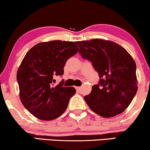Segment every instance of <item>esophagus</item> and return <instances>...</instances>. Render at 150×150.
Returning <instances> with one entry per match:
<instances>
[{"label": "esophagus", "mask_w": 150, "mask_h": 150, "mask_svg": "<svg viewBox=\"0 0 150 150\" xmlns=\"http://www.w3.org/2000/svg\"><path fill=\"white\" fill-rule=\"evenodd\" d=\"M76 89L78 92H80V91H81V87H80V86H76Z\"/></svg>", "instance_id": "1"}]
</instances>
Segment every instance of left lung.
Returning a JSON list of instances; mask_svg holds the SVG:
<instances>
[{"mask_svg":"<svg viewBox=\"0 0 150 150\" xmlns=\"http://www.w3.org/2000/svg\"><path fill=\"white\" fill-rule=\"evenodd\" d=\"M79 53L92 62L100 81L84 97L97 114L111 118L122 113L137 91L136 64L127 50L117 43L102 39L77 41Z\"/></svg>","mask_w":150,"mask_h":150,"instance_id":"obj_1","label":"left lung"}]
</instances>
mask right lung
Listing matches in <instances>:
<instances>
[{"mask_svg":"<svg viewBox=\"0 0 150 150\" xmlns=\"http://www.w3.org/2000/svg\"><path fill=\"white\" fill-rule=\"evenodd\" d=\"M78 52L74 42L58 40L38 43L25 54L17 72L19 98L36 118L54 120L66 110L76 89L63 81L53 87V77L64 74L66 61Z\"/></svg>","mask_w":150,"mask_h":150,"instance_id":"1","label":"right lung"}]
</instances>
